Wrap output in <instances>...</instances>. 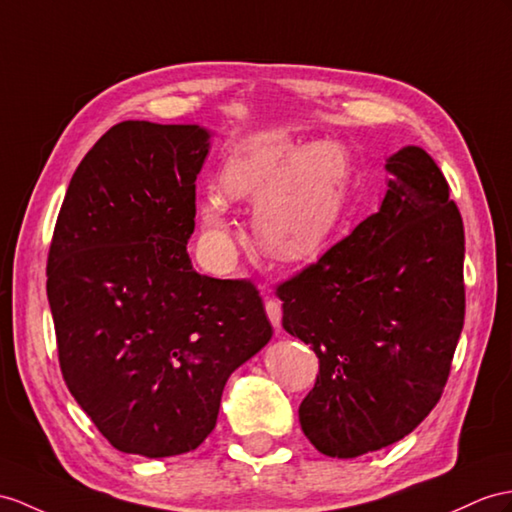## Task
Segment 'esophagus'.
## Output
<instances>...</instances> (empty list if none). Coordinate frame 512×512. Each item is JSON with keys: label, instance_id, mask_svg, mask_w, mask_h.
Wrapping results in <instances>:
<instances>
[{"label": "esophagus", "instance_id": "obj_1", "mask_svg": "<svg viewBox=\"0 0 512 512\" xmlns=\"http://www.w3.org/2000/svg\"><path fill=\"white\" fill-rule=\"evenodd\" d=\"M265 310H267V317L271 321V326L280 332V328H282V306H280L278 299H267Z\"/></svg>", "mask_w": 512, "mask_h": 512}]
</instances>
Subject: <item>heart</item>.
<instances>
[{
	"label": "heart",
	"instance_id": "heart-1",
	"mask_svg": "<svg viewBox=\"0 0 512 512\" xmlns=\"http://www.w3.org/2000/svg\"><path fill=\"white\" fill-rule=\"evenodd\" d=\"M350 162L341 145H299L280 132H263L234 149L221 171V186L232 199H249L254 232L267 254L304 260L328 241L339 223ZM206 228H228L223 199L208 195L199 210Z\"/></svg>",
	"mask_w": 512,
	"mask_h": 512
}]
</instances>
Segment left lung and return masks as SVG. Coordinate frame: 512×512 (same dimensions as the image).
<instances>
[{"label":"left lung","mask_w":512,"mask_h":512,"mask_svg":"<svg viewBox=\"0 0 512 512\" xmlns=\"http://www.w3.org/2000/svg\"><path fill=\"white\" fill-rule=\"evenodd\" d=\"M384 169L378 213L276 289L284 330L319 358L299 423L332 458L382 450L430 415L465 323V230L445 176L415 145Z\"/></svg>","instance_id":"obj_1"}]
</instances>
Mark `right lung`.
Masks as SVG:
<instances>
[{
	"label": "right lung",
	"instance_id": "obj_1",
	"mask_svg": "<svg viewBox=\"0 0 512 512\" xmlns=\"http://www.w3.org/2000/svg\"><path fill=\"white\" fill-rule=\"evenodd\" d=\"M199 126L121 121L82 158L47 256L67 389L126 454L191 452L213 432L230 373L273 328L249 280L197 273Z\"/></svg>",
	"mask_w": 512,
	"mask_h": 512
}]
</instances>
